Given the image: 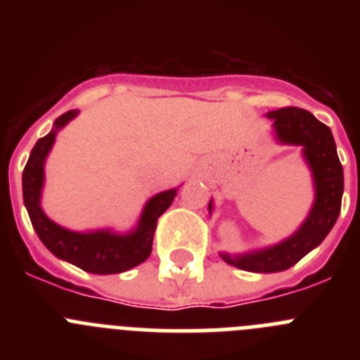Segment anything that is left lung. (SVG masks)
I'll return each mask as SVG.
<instances>
[{
    "mask_svg": "<svg viewBox=\"0 0 360 360\" xmlns=\"http://www.w3.org/2000/svg\"><path fill=\"white\" fill-rule=\"evenodd\" d=\"M266 117L274 120L279 142L303 146V155L316 184V202L304 224L288 240L243 256L221 254L229 265L249 272H281L294 266L301 257L316 249L328 236L339 218L345 191L342 165L337 157L333 135L326 124L319 122L310 111L295 106L279 108L266 113ZM211 209L212 203H209V211Z\"/></svg>",
    "mask_w": 360,
    "mask_h": 360,
    "instance_id": "8db88e82",
    "label": "left lung"
}]
</instances>
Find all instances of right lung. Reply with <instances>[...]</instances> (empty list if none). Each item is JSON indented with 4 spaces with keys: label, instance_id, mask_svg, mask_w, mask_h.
Instances as JSON below:
<instances>
[{
    "label": "right lung",
    "instance_id": "add662e5",
    "mask_svg": "<svg viewBox=\"0 0 360 360\" xmlns=\"http://www.w3.org/2000/svg\"><path fill=\"white\" fill-rule=\"evenodd\" d=\"M75 115H77V110L63 113L53 122L52 131L39 139L32 149L30 158L23 169L25 207H27L37 236L53 256L61 257L65 262L72 263L86 272H91V274H119V272L133 269L148 259L151 254L153 234L157 229L158 218L169 209L176 196V189L164 191L160 195L153 196L146 203L139 227L126 236H119L110 231L82 234V232L66 231L53 224L39 205L44 158L52 149L57 129L66 126Z\"/></svg>",
    "mask_w": 360,
    "mask_h": 360
}]
</instances>
